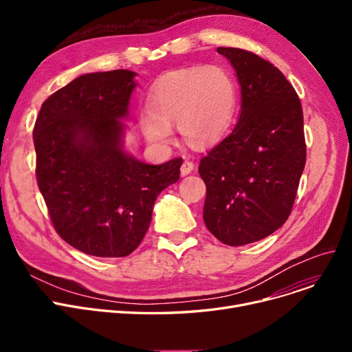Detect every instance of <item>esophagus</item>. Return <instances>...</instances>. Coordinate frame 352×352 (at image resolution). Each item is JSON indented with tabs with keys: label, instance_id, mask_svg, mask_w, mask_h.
Segmentation results:
<instances>
[{
	"label": "esophagus",
	"instance_id": "esophagus-1",
	"mask_svg": "<svg viewBox=\"0 0 352 352\" xmlns=\"http://www.w3.org/2000/svg\"><path fill=\"white\" fill-rule=\"evenodd\" d=\"M192 171H194V162H191V161H188V160L184 161L182 165H181V175L186 177V175L191 174Z\"/></svg>",
	"mask_w": 352,
	"mask_h": 352
}]
</instances>
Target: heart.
Masks as SVG:
<instances>
[{
  "mask_svg": "<svg viewBox=\"0 0 352 352\" xmlns=\"http://www.w3.org/2000/svg\"><path fill=\"white\" fill-rule=\"evenodd\" d=\"M141 120L145 138L168 142L177 122L187 144L206 148L226 134L236 107V82L223 65L192 67L165 74L148 96Z\"/></svg>",
  "mask_w": 352,
  "mask_h": 352,
  "instance_id": "b5f03b06",
  "label": "heart"
}]
</instances>
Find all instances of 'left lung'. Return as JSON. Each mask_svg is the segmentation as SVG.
I'll return each mask as SVG.
<instances>
[{"instance_id": "1", "label": "left lung", "mask_w": 352, "mask_h": 352, "mask_svg": "<svg viewBox=\"0 0 352 352\" xmlns=\"http://www.w3.org/2000/svg\"><path fill=\"white\" fill-rule=\"evenodd\" d=\"M217 51L236 72L241 114L198 173L207 187V228L239 247L268 236L291 214L307 158L304 116L294 87L270 61L241 48Z\"/></svg>"}]
</instances>
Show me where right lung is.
<instances>
[{"mask_svg": "<svg viewBox=\"0 0 352 352\" xmlns=\"http://www.w3.org/2000/svg\"><path fill=\"white\" fill-rule=\"evenodd\" d=\"M135 72L85 74L50 96L32 140L36 184L57 234L81 252L118 258L142 241L182 158L150 165L122 150Z\"/></svg>", "mask_w": 352, "mask_h": 352, "instance_id": "add662e5", "label": "right lung"}]
</instances>
